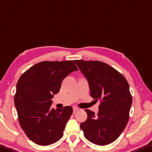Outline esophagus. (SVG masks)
<instances>
[{"label":"esophagus","instance_id":"34e87169","mask_svg":"<svg viewBox=\"0 0 152 152\" xmlns=\"http://www.w3.org/2000/svg\"><path fill=\"white\" fill-rule=\"evenodd\" d=\"M79 110L78 107H73V111L74 112H76V111H78Z\"/></svg>","mask_w":152,"mask_h":152}]
</instances>
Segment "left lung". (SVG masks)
<instances>
[{"label":"left lung","mask_w":152,"mask_h":152,"mask_svg":"<svg viewBox=\"0 0 152 152\" xmlns=\"http://www.w3.org/2000/svg\"><path fill=\"white\" fill-rule=\"evenodd\" d=\"M88 82L91 96L100 99L99 112L85 110L87 119L80 124L85 138L99 145L118 138L128 123L132 105L129 85L124 76L99 61L74 60Z\"/></svg>","instance_id":"1"}]
</instances>
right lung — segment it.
Wrapping results in <instances>:
<instances>
[{
    "label": "right lung",
    "instance_id": "add662e5",
    "mask_svg": "<svg viewBox=\"0 0 152 152\" xmlns=\"http://www.w3.org/2000/svg\"><path fill=\"white\" fill-rule=\"evenodd\" d=\"M78 71L74 62L41 61L29 68L17 83L14 102L20 124L31 141L49 145L59 141L73 112L70 106L55 110L52 98L71 72Z\"/></svg>",
    "mask_w": 152,
    "mask_h": 152
}]
</instances>
